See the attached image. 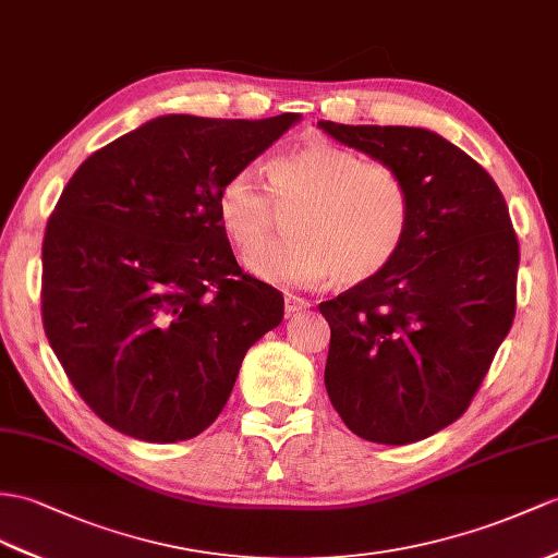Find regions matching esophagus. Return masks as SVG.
<instances>
[{
  "instance_id": "obj_1",
  "label": "esophagus",
  "mask_w": 558,
  "mask_h": 558,
  "mask_svg": "<svg viewBox=\"0 0 558 558\" xmlns=\"http://www.w3.org/2000/svg\"><path fill=\"white\" fill-rule=\"evenodd\" d=\"M307 307H310V303L305 301V298H298V295H293V293L283 295V312H287V317L298 315V312H303V310H307Z\"/></svg>"
}]
</instances>
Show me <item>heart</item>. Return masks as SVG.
Instances as JSON below:
<instances>
[{
	"instance_id": "1",
	"label": "heart",
	"mask_w": 558,
	"mask_h": 558,
	"mask_svg": "<svg viewBox=\"0 0 558 558\" xmlns=\"http://www.w3.org/2000/svg\"><path fill=\"white\" fill-rule=\"evenodd\" d=\"M215 208L243 257L264 247L277 209L294 210L292 239L248 260L253 275L281 287L331 275L338 287L369 281L400 255L412 225V198L396 170L326 140L271 160L269 192L253 168L229 174Z\"/></svg>"
}]
</instances>
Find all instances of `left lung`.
Listing matches in <instances>:
<instances>
[{"instance_id":"1","label":"left lung","mask_w":558,"mask_h":558,"mask_svg":"<svg viewBox=\"0 0 558 558\" xmlns=\"http://www.w3.org/2000/svg\"><path fill=\"white\" fill-rule=\"evenodd\" d=\"M317 128L396 170L412 198L410 234L390 267L319 305L331 326L326 392L364 440H424L466 412L511 329L521 255L507 201L430 130Z\"/></svg>"}]
</instances>
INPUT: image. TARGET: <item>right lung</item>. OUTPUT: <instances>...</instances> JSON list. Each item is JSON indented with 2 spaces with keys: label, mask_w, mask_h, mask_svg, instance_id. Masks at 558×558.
Here are the masks:
<instances>
[{
  "label": "right lung",
  "mask_w": 558,
  "mask_h": 558,
  "mask_svg": "<svg viewBox=\"0 0 558 558\" xmlns=\"http://www.w3.org/2000/svg\"><path fill=\"white\" fill-rule=\"evenodd\" d=\"M298 120L160 116L65 184L43 243V322L80 398L111 428L196 438L248 348L281 324V293L243 275L215 201Z\"/></svg>",
  "instance_id": "obj_1"
}]
</instances>
